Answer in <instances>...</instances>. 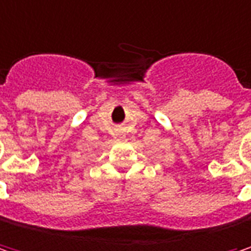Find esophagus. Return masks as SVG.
<instances>
[{
  "instance_id": "34e87169",
  "label": "esophagus",
  "mask_w": 251,
  "mask_h": 251,
  "mask_svg": "<svg viewBox=\"0 0 251 251\" xmlns=\"http://www.w3.org/2000/svg\"><path fill=\"white\" fill-rule=\"evenodd\" d=\"M118 135H119V133H118Z\"/></svg>"
}]
</instances>
